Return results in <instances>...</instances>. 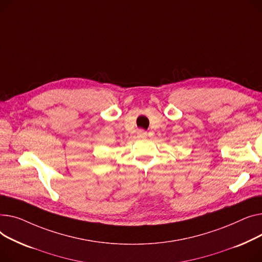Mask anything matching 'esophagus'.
Returning a JSON list of instances; mask_svg holds the SVG:
<instances>
[{"mask_svg": "<svg viewBox=\"0 0 262 262\" xmlns=\"http://www.w3.org/2000/svg\"><path fill=\"white\" fill-rule=\"evenodd\" d=\"M137 137H140V138L147 137V132L145 130H143V129H140V130L137 131Z\"/></svg>", "mask_w": 262, "mask_h": 262, "instance_id": "1", "label": "esophagus"}]
</instances>
